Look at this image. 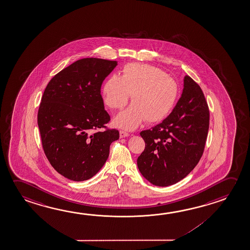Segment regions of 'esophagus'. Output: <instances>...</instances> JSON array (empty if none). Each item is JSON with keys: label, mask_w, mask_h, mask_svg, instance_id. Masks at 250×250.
<instances>
[{"label": "esophagus", "mask_w": 250, "mask_h": 250, "mask_svg": "<svg viewBox=\"0 0 250 250\" xmlns=\"http://www.w3.org/2000/svg\"><path fill=\"white\" fill-rule=\"evenodd\" d=\"M119 136H120V138H125V137L129 136V133L126 131H119Z\"/></svg>", "instance_id": "34e87169"}]
</instances>
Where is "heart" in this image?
Wrapping results in <instances>:
<instances>
[{"mask_svg": "<svg viewBox=\"0 0 250 250\" xmlns=\"http://www.w3.org/2000/svg\"><path fill=\"white\" fill-rule=\"evenodd\" d=\"M180 87L164 70L146 63L131 62L124 66L121 78L112 75L102 89L103 100L111 110L125 106L131 94V104L114 119L116 126L133 130L144 119L155 123L164 119L176 104Z\"/></svg>", "mask_w": 250, "mask_h": 250, "instance_id": "obj_1", "label": "heart"}]
</instances>
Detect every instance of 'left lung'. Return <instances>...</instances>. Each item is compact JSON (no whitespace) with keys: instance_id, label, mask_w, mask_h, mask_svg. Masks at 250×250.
<instances>
[{"instance_id":"8db88e82","label":"left lung","mask_w":250,"mask_h":250,"mask_svg":"<svg viewBox=\"0 0 250 250\" xmlns=\"http://www.w3.org/2000/svg\"><path fill=\"white\" fill-rule=\"evenodd\" d=\"M209 110L200 85L189 76L172 112L161 123L142 131L146 147L137 164L151 184L167 187L188 176L204 151Z\"/></svg>"}]
</instances>
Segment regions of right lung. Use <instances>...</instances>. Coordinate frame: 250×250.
I'll return each mask as SVG.
<instances>
[{
    "instance_id": "add662e5",
    "label": "right lung",
    "mask_w": 250,
    "mask_h": 250,
    "mask_svg": "<svg viewBox=\"0 0 250 250\" xmlns=\"http://www.w3.org/2000/svg\"><path fill=\"white\" fill-rule=\"evenodd\" d=\"M117 61L83 58L55 75L46 86L37 114L47 159L61 175L74 181L94 176L105 163L119 132L107 129L101 85ZM105 127L104 132L92 130Z\"/></svg>"
}]
</instances>
